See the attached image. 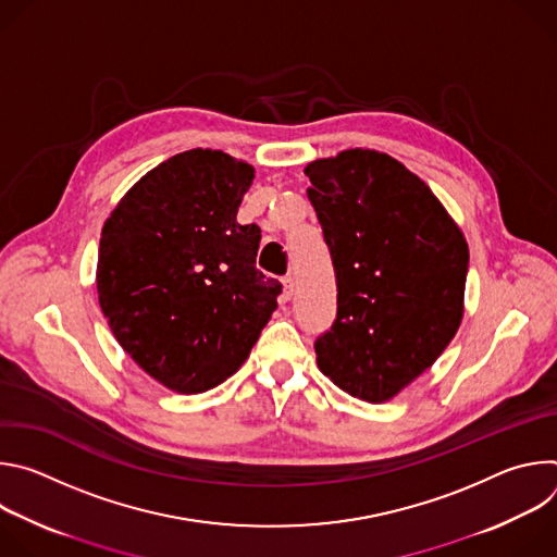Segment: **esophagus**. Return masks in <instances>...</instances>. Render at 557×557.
I'll list each match as a JSON object with an SVG mask.
<instances>
[{"instance_id": "34e87169", "label": "esophagus", "mask_w": 557, "mask_h": 557, "mask_svg": "<svg viewBox=\"0 0 557 557\" xmlns=\"http://www.w3.org/2000/svg\"><path fill=\"white\" fill-rule=\"evenodd\" d=\"M282 284H284V290H282V299H284V301H290V297H293V290H295V282H293V277H284V280H282Z\"/></svg>"}]
</instances>
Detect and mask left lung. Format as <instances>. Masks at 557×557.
Wrapping results in <instances>:
<instances>
[{
  "label": "left lung",
  "mask_w": 557,
  "mask_h": 557,
  "mask_svg": "<svg viewBox=\"0 0 557 557\" xmlns=\"http://www.w3.org/2000/svg\"><path fill=\"white\" fill-rule=\"evenodd\" d=\"M304 174L337 277V320L314 342L317 366L361 401H389L462 322L467 240L432 189L387 153L344 149Z\"/></svg>",
  "instance_id": "obj_1"
}]
</instances>
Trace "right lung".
<instances>
[{"label": "right lung", "instance_id": "right-lung-1", "mask_svg": "<svg viewBox=\"0 0 557 557\" xmlns=\"http://www.w3.org/2000/svg\"><path fill=\"white\" fill-rule=\"evenodd\" d=\"M256 170L189 149L147 172L101 231L97 293L121 348L158 383L207 392L237 372L282 284L256 269L260 226L237 224Z\"/></svg>", "mask_w": 557, "mask_h": 557}]
</instances>
